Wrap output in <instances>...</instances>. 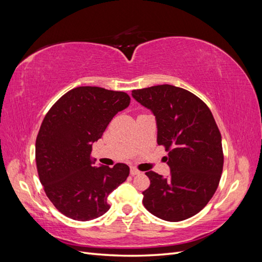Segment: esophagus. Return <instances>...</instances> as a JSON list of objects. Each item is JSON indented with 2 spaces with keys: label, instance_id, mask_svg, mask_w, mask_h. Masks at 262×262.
Masks as SVG:
<instances>
[{
  "label": "esophagus",
  "instance_id": "1",
  "mask_svg": "<svg viewBox=\"0 0 262 262\" xmlns=\"http://www.w3.org/2000/svg\"><path fill=\"white\" fill-rule=\"evenodd\" d=\"M130 173H131V175H140V173H141V171L140 170H138L136 167H131V169H130Z\"/></svg>",
  "mask_w": 262,
  "mask_h": 262
}]
</instances>
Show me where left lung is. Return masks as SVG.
Wrapping results in <instances>:
<instances>
[{
	"label": "left lung",
	"instance_id": "8db88e82",
	"mask_svg": "<svg viewBox=\"0 0 262 262\" xmlns=\"http://www.w3.org/2000/svg\"><path fill=\"white\" fill-rule=\"evenodd\" d=\"M155 116L157 144L168 155L169 177L148 170L143 204L153 215L179 222L195 215L216 191L223 170L220 130L209 107L195 95L168 84L132 91Z\"/></svg>",
	"mask_w": 262,
	"mask_h": 262
}]
</instances>
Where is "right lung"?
Returning a JSON list of instances; mask_svg holds the SVG:
<instances>
[{
  "label": "right lung",
  "mask_w": 262,
  "mask_h": 262,
  "mask_svg": "<svg viewBox=\"0 0 262 262\" xmlns=\"http://www.w3.org/2000/svg\"><path fill=\"white\" fill-rule=\"evenodd\" d=\"M129 95L96 86L71 90L46 115L36 140V164L45 192L63 215L91 221L105 214L108 195L128 178V165L94 166L92 145Z\"/></svg>",
  "instance_id": "obj_1"
}]
</instances>
